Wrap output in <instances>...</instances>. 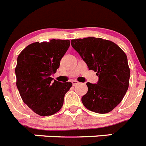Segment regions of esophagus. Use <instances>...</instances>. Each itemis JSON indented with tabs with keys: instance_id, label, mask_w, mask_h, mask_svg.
I'll return each mask as SVG.
<instances>
[{
	"instance_id": "esophagus-1",
	"label": "esophagus",
	"mask_w": 146,
	"mask_h": 146,
	"mask_svg": "<svg viewBox=\"0 0 146 146\" xmlns=\"http://www.w3.org/2000/svg\"><path fill=\"white\" fill-rule=\"evenodd\" d=\"M72 85H73V86H77V84H79V82L77 80H72Z\"/></svg>"
}]
</instances>
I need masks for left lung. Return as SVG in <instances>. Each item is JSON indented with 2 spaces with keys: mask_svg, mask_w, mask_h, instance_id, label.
<instances>
[{
  "mask_svg": "<svg viewBox=\"0 0 146 146\" xmlns=\"http://www.w3.org/2000/svg\"><path fill=\"white\" fill-rule=\"evenodd\" d=\"M77 51L90 70L96 72V84L87 82L88 92L82 97L87 109L108 113L120 104L128 90L130 69L125 52L116 44L101 38L72 39Z\"/></svg>",
  "mask_w": 146,
  "mask_h": 146,
  "instance_id": "obj_1",
  "label": "left lung"
}]
</instances>
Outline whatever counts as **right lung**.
Here are the masks:
<instances>
[{
    "mask_svg": "<svg viewBox=\"0 0 146 146\" xmlns=\"http://www.w3.org/2000/svg\"><path fill=\"white\" fill-rule=\"evenodd\" d=\"M69 40L52 39L28 45L17 57L15 68L17 87L23 101L41 116L52 115L64 104L71 82H60L51 77L69 49Z\"/></svg>",
    "mask_w": 146,
    "mask_h": 146,
    "instance_id": "add662e5",
    "label": "right lung"
}]
</instances>
